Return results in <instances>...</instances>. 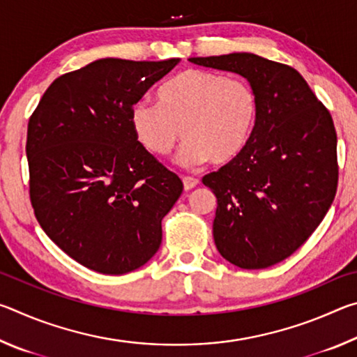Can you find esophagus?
I'll list each match as a JSON object with an SVG mask.
<instances>
[{"instance_id": "esophagus-1", "label": "esophagus", "mask_w": 357, "mask_h": 357, "mask_svg": "<svg viewBox=\"0 0 357 357\" xmlns=\"http://www.w3.org/2000/svg\"><path fill=\"white\" fill-rule=\"evenodd\" d=\"M183 184H184V190H192L193 187H197L200 184V181L197 178H192V176H185L183 178Z\"/></svg>"}]
</instances>
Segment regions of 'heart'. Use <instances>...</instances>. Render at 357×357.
<instances>
[{
  "label": "heart",
  "mask_w": 357,
  "mask_h": 357,
  "mask_svg": "<svg viewBox=\"0 0 357 357\" xmlns=\"http://www.w3.org/2000/svg\"><path fill=\"white\" fill-rule=\"evenodd\" d=\"M159 102L142 99L130 108V126L142 146L167 155L185 138L176 155L183 167L209 159L233 160L249 142L257 118V98L238 78L189 69L164 83Z\"/></svg>",
  "instance_id": "1"
}]
</instances>
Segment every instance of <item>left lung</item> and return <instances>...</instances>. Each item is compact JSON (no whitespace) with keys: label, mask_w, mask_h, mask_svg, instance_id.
I'll return each mask as SVG.
<instances>
[{"label":"left lung","mask_w":357,"mask_h":357,"mask_svg":"<svg viewBox=\"0 0 357 357\" xmlns=\"http://www.w3.org/2000/svg\"><path fill=\"white\" fill-rule=\"evenodd\" d=\"M249 82L257 118L245 148L203 178L214 192L213 234L241 269L280 263L310 238L334 202L337 134L298 70L253 53L189 58Z\"/></svg>","instance_id":"8db88e82"}]
</instances>
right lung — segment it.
<instances>
[{
	"mask_svg": "<svg viewBox=\"0 0 357 357\" xmlns=\"http://www.w3.org/2000/svg\"><path fill=\"white\" fill-rule=\"evenodd\" d=\"M179 58H104L58 77L28 123L29 197L59 249L100 274L148 263L183 181L142 146L130 108Z\"/></svg>",
	"mask_w": 357,
	"mask_h": 357,
	"instance_id": "right-lung-1",
	"label": "right lung"
}]
</instances>
